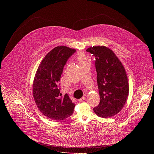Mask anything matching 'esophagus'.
<instances>
[{
    "instance_id": "obj_1",
    "label": "esophagus",
    "mask_w": 154,
    "mask_h": 154,
    "mask_svg": "<svg viewBox=\"0 0 154 154\" xmlns=\"http://www.w3.org/2000/svg\"><path fill=\"white\" fill-rule=\"evenodd\" d=\"M85 100V98L84 97H82L81 98H80V99L79 100V101L80 102H82V101H84Z\"/></svg>"
}]
</instances>
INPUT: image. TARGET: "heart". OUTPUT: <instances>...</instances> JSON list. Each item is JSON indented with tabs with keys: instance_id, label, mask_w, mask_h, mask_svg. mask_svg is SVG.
<instances>
[{
	"instance_id": "1",
	"label": "heart",
	"mask_w": 154,
	"mask_h": 154,
	"mask_svg": "<svg viewBox=\"0 0 154 154\" xmlns=\"http://www.w3.org/2000/svg\"><path fill=\"white\" fill-rule=\"evenodd\" d=\"M77 60L79 62V63H82L88 61L87 57L83 53H78L77 55Z\"/></svg>"
}]
</instances>
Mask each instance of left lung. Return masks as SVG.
Here are the masks:
<instances>
[{"label":"left lung","mask_w":154,"mask_h":154,"mask_svg":"<svg viewBox=\"0 0 154 154\" xmlns=\"http://www.w3.org/2000/svg\"><path fill=\"white\" fill-rule=\"evenodd\" d=\"M87 51L95 57L100 96V102L94 111L99 117H111L123 109L129 95V82L125 67L107 47L93 46L87 48Z\"/></svg>","instance_id":"obj_1"}]
</instances>
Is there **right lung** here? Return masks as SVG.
<instances>
[{"label":"right lung","instance_id":"right-lung-1","mask_svg":"<svg viewBox=\"0 0 154 154\" xmlns=\"http://www.w3.org/2000/svg\"><path fill=\"white\" fill-rule=\"evenodd\" d=\"M76 50L57 46L44 57L36 72L32 85L33 97L39 110L52 120H65L75 107L69 95L60 93L59 83L64 66Z\"/></svg>","mask_w":154,"mask_h":154}]
</instances>
